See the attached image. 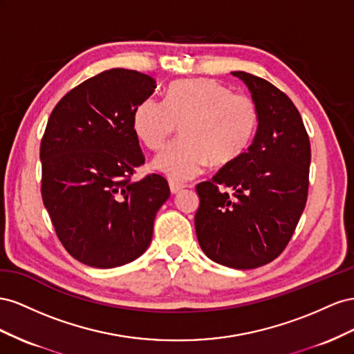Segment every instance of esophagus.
Here are the masks:
<instances>
[{
	"mask_svg": "<svg viewBox=\"0 0 354 354\" xmlns=\"http://www.w3.org/2000/svg\"><path fill=\"white\" fill-rule=\"evenodd\" d=\"M169 187H170L171 194H176V193H179L180 189H184V188H185V185H183V184H178V183H174V180H170V183H169Z\"/></svg>",
	"mask_w": 354,
	"mask_h": 354,
	"instance_id": "34e87169",
	"label": "esophagus"
}]
</instances>
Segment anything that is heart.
<instances>
[{"instance_id":"b5f03b06","label":"heart","mask_w":354,"mask_h":354,"mask_svg":"<svg viewBox=\"0 0 354 354\" xmlns=\"http://www.w3.org/2000/svg\"><path fill=\"white\" fill-rule=\"evenodd\" d=\"M180 124L183 138L154 158V169L171 180L197 176L209 161L228 165L245 153L258 126L255 102L231 93L215 80H179L170 84L166 102L142 100L135 109L133 130L149 149H160Z\"/></svg>"}]
</instances>
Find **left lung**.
<instances>
[{
	"instance_id": "obj_1",
	"label": "left lung",
	"mask_w": 354,
	"mask_h": 354,
	"mask_svg": "<svg viewBox=\"0 0 354 354\" xmlns=\"http://www.w3.org/2000/svg\"><path fill=\"white\" fill-rule=\"evenodd\" d=\"M231 74L255 102L257 133L243 154L196 187L194 224L207 258L249 270L276 259L294 234L307 201L311 149L298 109L283 92L243 71Z\"/></svg>"
}]
</instances>
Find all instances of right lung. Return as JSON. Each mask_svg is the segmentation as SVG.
<instances>
[{
  "mask_svg": "<svg viewBox=\"0 0 354 354\" xmlns=\"http://www.w3.org/2000/svg\"><path fill=\"white\" fill-rule=\"evenodd\" d=\"M156 87L138 71H104L60 99L47 121L43 201L60 243L86 266L114 268L142 255L170 197L163 176L130 180L145 161L133 114Z\"/></svg>",
  "mask_w": 354,
  "mask_h": 354,
  "instance_id": "add662e5",
  "label": "right lung"
}]
</instances>
